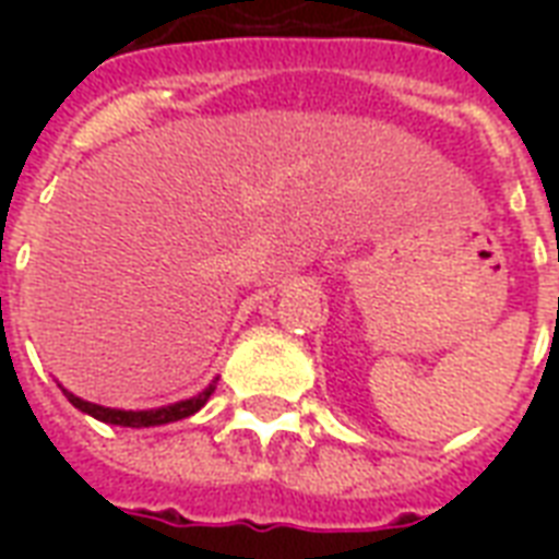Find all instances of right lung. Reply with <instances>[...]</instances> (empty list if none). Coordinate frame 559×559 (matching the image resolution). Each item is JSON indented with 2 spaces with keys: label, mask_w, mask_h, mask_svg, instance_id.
<instances>
[{
  "label": "right lung",
  "mask_w": 559,
  "mask_h": 559,
  "mask_svg": "<svg viewBox=\"0 0 559 559\" xmlns=\"http://www.w3.org/2000/svg\"><path fill=\"white\" fill-rule=\"evenodd\" d=\"M214 385L217 380L211 382L209 389L200 391L197 397L191 400H179V403H170V406H162V408H144V412H124V408H107V406H98V403H90V400H81L74 397L72 391H66L63 394L69 397L74 408H81L86 415H92L95 420H104V424H112V426H130V429H142V426H162V424H174V420H182V417H191L193 412H200L209 397L214 394Z\"/></svg>",
  "instance_id": "1"
}]
</instances>
